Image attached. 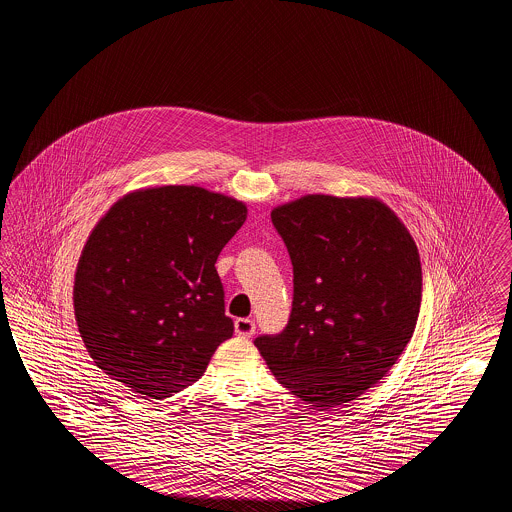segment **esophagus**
Here are the masks:
<instances>
[{
	"label": "esophagus",
	"instance_id": "34e87169",
	"mask_svg": "<svg viewBox=\"0 0 512 512\" xmlns=\"http://www.w3.org/2000/svg\"><path fill=\"white\" fill-rule=\"evenodd\" d=\"M234 330L240 338H251L255 334V322L251 318H238L234 322Z\"/></svg>",
	"mask_w": 512,
	"mask_h": 512
}]
</instances>
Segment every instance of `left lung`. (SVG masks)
Here are the masks:
<instances>
[{
  "label": "left lung",
  "mask_w": 512,
  "mask_h": 512,
  "mask_svg": "<svg viewBox=\"0 0 512 512\" xmlns=\"http://www.w3.org/2000/svg\"><path fill=\"white\" fill-rule=\"evenodd\" d=\"M270 219L292 259V313L255 345L284 388L328 411L378 384L413 338L418 249L374 197L303 195Z\"/></svg>",
  "instance_id": "1"
}]
</instances>
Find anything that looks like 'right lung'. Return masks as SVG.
<instances>
[{"label":"right lung","mask_w":512,"mask_h":512,"mask_svg":"<svg viewBox=\"0 0 512 512\" xmlns=\"http://www.w3.org/2000/svg\"><path fill=\"white\" fill-rule=\"evenodd\" d=\"M242 201L197 186L136 190L92 230L74 276V317L94 363L142 395L197 382L234 334L215 263Z\"/></svg>","instance_id":"right-lung-1"}]
</instances>
